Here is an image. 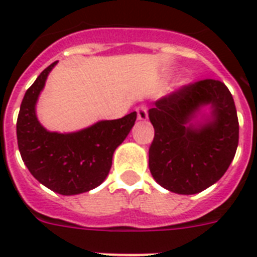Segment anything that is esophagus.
<instances>
[{"mask_svg":"<svg viewBox=\"0 0 257 257\" xmlns=\"http://www.w3.org/2000/svg\"><path fill=\"white\" fill-rule=\"evenodd\" d=\"M137 115H138L139 120H146L149 118V114H147V107L145 104L137 107Z\"/></svg>","mask_w":257,"mask_h":257,"instance_id":"34e87169","label":"esophagus"}]
</instances>
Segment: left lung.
Wrapping results in <instances>:
<instances>
[{"instance_id":"obj_1","label":"left lung","mask_w":257,"mask_h":257,"mask_svg":"<svg viewBox=\"0 0 257 257\" xmlns=\"http://www.w3.org/2000/svg\"><path fill=\"white\" fill-rule=\"evenodd\" d=\"M211 114L195 120L204 106ZM154 139L149 149L153 178L177 194L216 184L233 161L238 119L233 97L220 80L205 79L164 96L149 110Z\"/></svg>"}]
</instances>
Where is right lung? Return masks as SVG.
<instances>
[{"mask_svg": "<svg viewBox=\"0 0 257 257\" xmlns=\"http://www.w3.org/2000/svg\"><path fill=\"white\" fill-rule=\"evenodd\" d=\"M57 61L27 89L17 118V143L24 164L40 184L63 196L92 190L108 176L116 147L126 139L137 112L100 120L76 133H52L39 122L36 103Z\"/></svg>", "mask_w": 257, "mask_h": 257, "instance_id": "right-lung-1", "label": "right lung"}]
</instances>
